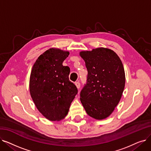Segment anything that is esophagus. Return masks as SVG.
Returning a JSON list of instances; mask_svg holds the SVG:
<instances>
[{"label":"esophagus","instance_id":"34e87169","mask_svg":"<svg viewBox=\"0 0 151 151\" xmlns=\"http://www.w3.org/2000/svg\"><path fill=\"white\" fill-rule=\"evenodd\" d=\"M75 84L76 85V88H77L78 89H79V88H80V82H78V81L75 82Z\"/></svg>","mask_w":151,"mask_h":151}]
</instances>
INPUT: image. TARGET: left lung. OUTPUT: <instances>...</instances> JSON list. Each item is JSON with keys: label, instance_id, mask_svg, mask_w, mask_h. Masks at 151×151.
Segmentation results:
<instances>
[{"label": "left lung", "instance_id": "obj_1", "mask_svg": "<svg viewBox=\"0 0 151 151\" xmlns=\"http://www.w3.org/2000/svg\"><path fill=\"white\" fill-rule=\"evenodd\" d=\"M88 71L80 100L89 116L97 120L108 117L119 102L125 76L122 61L113 50L98 47L80 53Z\"/></svg>", "mask_w": 151, "mask_h": 151}]
</instances>
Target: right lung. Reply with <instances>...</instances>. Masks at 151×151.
<instances>
[{
	"label": "right lung",
	"mask_w": 151,
	"mask_h": 151,
	"mask_svg": "<svg viewBox=\"0 0 151 151\" xmlns=\"http://www.w3.org/2000/svg\"><path fill=\"white\" fill-rule=\"evenodd\" d=\"M68 55V51L51 48L40 55L31 71V97L38 110L50 121L65 118L78 93L76 86L69 80L70 68L62 65Z\"/></svg>",
	"instance_id": "1"
}]
</instances>
